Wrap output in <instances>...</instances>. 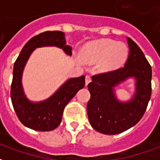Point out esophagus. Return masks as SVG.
Returning a JSON list of instances; mask_svg holds the SVG:
<instances>
[{"instance_id": "34e87169", "label": "esophagus", "mask_w": 160, "mask_h": 160, "mask_svg": "<svg viewBox=\"0 0 160 160\" xmlns=\"http://www.w3.org/2000/svg\"><path fill=\"white\" fill-rule=\"evenodd\" d=\"M91 80H92V78H91L90 75H87L86 76V86H87L88 84L90 83Z\"/></svg>"}]
</instances>
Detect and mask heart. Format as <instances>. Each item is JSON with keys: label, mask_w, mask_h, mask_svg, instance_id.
I'll return each mask as SVG.
<instances>
[{"label": "heart", "mask_w": 160, "mask_h": 160, "mask_svg": "<svg viewBox=\"0 0 160 160\" xmlns=\"http://www.w3.org/2000/svg\"><path fill=\"white\" fill-rule=\"evenodd\" d=\"M81 55L87 62H100V69L109 72L123 66L128 56V48L124 42L114 40H95L84 47Z\"/></svg>", "instance_id": "1"}]
</instances>
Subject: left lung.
I'll list each match as a JSON object with an SVG mask.
<instances>
[{"mask_svg": "<svg viewBox=\"0 0 160 160\" xmlns=\"http://www.w3.org/2000/svg\"><path fill=\"white\" fill-rule=\"evenodd\" d=\"M128 57L123 68L93 75L88 84L91 93L87 115L92 127L104 134L128 130L141 120L152 93V68L139 46L127 38ZM130 78L135 80V93L128 101H120L114 88Z\"/></svg>", "mask_w": 160, "mask_h": 160, "instance_id": "left-lung-1", "label": "left lung"}]
</instances>
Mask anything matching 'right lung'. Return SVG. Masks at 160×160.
<instances>
[{"instance_id": "obj_1", "label": "right lung", "mask_w": 160, "mask_h": 160, "mask_svg": "<svg viewBox=\"0 0 160 160\" xmlns=\"http://www.w3.org/2000/svg\"><path fill=\"white\" fill-rule=\"evenodd\" d=\"M55 46L65 54L72 55V47L67 45L65 33L59 31L45 32L33 37L23 47L13 65L11 99L19 121L26 127L37 131H50L62 122L63 110L78 91L85 86V76L70 78L45 100L33 102L26 98L22 86L24 68L31 55L41 47Z\"/></svg>"}]
</instances>
